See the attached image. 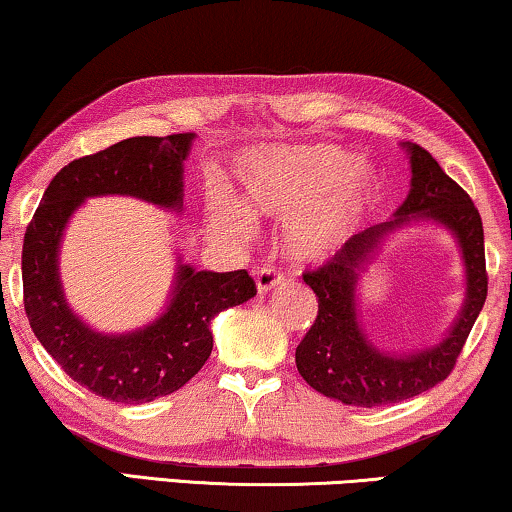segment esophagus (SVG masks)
Here are the masks:
<instances>
[{
  "instance_id": "34e87169",
  "label": "esophagus",
  "mask_w": 512,
  "mask_h": 512,
  "mask_svg": "<svg viewBox=\"0 0 512 512\" xmlns=\"http://www.w3.org/2000/svg\"><path fill=\"white\" fill-rule=\"evenodd\" d=\"M255 280H257V290L264 294V292L273 290L276 285L283 283L285 276H283V271L276 269V266H264V269L255 271Z\"/></svg>"
}]
</instances>
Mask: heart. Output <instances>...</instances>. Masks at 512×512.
<instances>
[{
	"label": "heart",
	"mask_w": 512,
	"mask_h": 512,
	"mask_svg": "<svg viewBox=\"0 0 512 512\" xmlns=\"http://www.w3.org/2000/svg\"><path fill=\"white\" fill-rule=\"evenodd\" d=\"M243 199L250 211L292 218L290 250L301 259L325 257L341 246L376 199L380 178L369 164L334 146L269 150L243 164ZM208 215L215 229L246 239L253 220L222 192H211Z\"/></svg>",
	"instance_id": "heart-1"
}]
</instances>
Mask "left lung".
I'll return each mask as SVG.
<instances>
[{"mask_svg": "<svg viewBox=\"0 0 512 512\" xmlns=\"http://www.w3.org/2000/svg\"><path fill=\"white\" fill-rule=\"evenodd\" d=\"M408 153L413 187L394 220L355 234L329 262L304 273V283L318 297V318L297 345V369L313 390L348 406L399 403L448 378L487 299L485 234L478 208L422 146L408 143ZM410 217H434L458 234L470 287L465 311L441 346L397 358L376 351L363 338L356 325L354 287L379 239Z\"/></svg>", "mask_w": 512, "mask_h": 512, "instance_id": "left-lung-1", "label": "left lung"}]
</instances>
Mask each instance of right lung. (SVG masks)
Instances as JSON below:
<instances>
[{"label": "right lung", "mask_w": 512, "mask_h": 512, "mask_svg": "<svg viewBox=\"0 0 512 512\" xmlns=\"http://www.w3.org/2000/svg\"><path fill=\"white\" fill-rule=\"evenodd\" d=\"M194 134L132 136L69 162L43 192L23 243V301L30 327L71 380L97 397L146 403L181 390L213 350L211 320L257 294L246 269L213 273L181 266L176 294L160 320L127 336L88 329L64 304L57 248L69 215L85 197L132 194L183 204V160Z\"/></svg>", "instance_id": "obj_1"}]
</instances>
